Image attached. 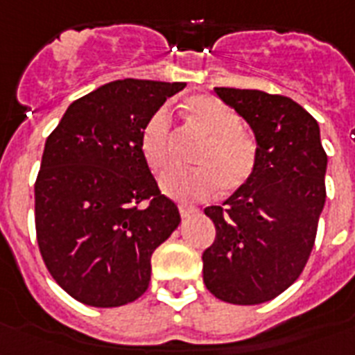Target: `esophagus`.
<instances>
[{
	"instance_id": "1",
	"label": "esophagus",
	"mask_w": 355,
	"mask_h": 355,
	"mask_svg": "<svg viewBox=\"0 0 355 355\" xmlns=\"http://www.w3.org/2000/svg\"><path fill=\"white\" fill-rule=\"evenodd\" d=\"M178 211H180V216L182 217H189L191 214H197L199 208H195V206H188V205H180L178 206Z\"/></svg>"
}]
</instances>
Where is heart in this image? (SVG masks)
Returning a JSON list of instances; mask_svg holds the SVG:
<instances>
[{"label": "heart", "mask_w": 355, "mask_h": 355, "mask_svg": "<svg viewBox=\"0 0 355 355\" xmlns=\"http://www.w3.org/2000/svg\"><path fill=\"white\" fill-rule=\"evenodd\" d=\"M191 121L208 136V144L197 164L200 169H171L160 180L162 191L177 200H200L217 189L241 188L252 175L258 160L256 139L243 130L241 119L232 107L214 96H193L186 101ZM171 118L167 108L156 110L145 123L139 149L147 166L162 173L171 160Z\"/></svg>", "instance_id": "obj_1"}]
</instances>
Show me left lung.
Returning a JSON list of instances; mask_svg holds the SVG:
<instances>
[{
	"label": "left lung",
	"instance_id": "1",
	"mask_svg": "<svg viewBox=\"0 0 355 355\" xmlns=\"http://www.w3.org/2000/svg\"><path fill=\"white\" fill-rule=\"evenodd\" d=\"M252 128V175L223 206L205 214L216 241L202 254L208 291L237 306L269 302L302 272L326 200L328 166L319 123L289 97L214 88Z\"/></svg>",
	"mask_w": 355,
	"mask_h": 355
}]
</instances>
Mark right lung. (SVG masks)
Returning a JSON list of instances; mask_svg holds the SVG:
<instances>
[{
	"label": "right lung",
	"instance_id": "1",
	"mask_svg": "<svg viewBox=\"0 0 355 355\" xmlns=\"http://www.w3.org/2000/svg\"><path fill=\"white\" fill-rule=\"evenodd\" d=\"M186 83L125 79L73 101L49 134L35 184L38 247L75 300L118 308L147 291L150 256L180 225L139 149L147 119ZM149 200L145 211L137 208Z\"/></svg>",
	"mask_w": 355,
	"mask_h": 355
}]
</instances>
